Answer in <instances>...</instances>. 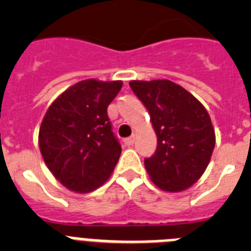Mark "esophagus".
I'll use <instances>...</instances> for the list:
<instances>
[{
    "mask_svg": "<svg viewBox=\"0 0 251 251\" xmlns=\"http://www.w3.org/2000/svg\"><path fill=\"white\" fill-rule=\"evenodd\" d=\"M134 142H136V137L132 136V137H129V138H126V139H124V145L128 146V147H129V146L134 145Z\"/></svg>",
    "mask_w": 251,
    "mask_h": 251,
    "instance_id": "obj_1",
    "label": "esophagus"
}]
</instances>
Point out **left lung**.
Wrapping results in <instances>:
<instances>
[{"mask_svg":"<svg viewBox=\"0 0 251 251\" xmlns=\"http://www.w3.org/2000/svg\"><path fill=\"white\" fill-rule=\"evenodd\" d=\"M129 86L150 113L157 136L156 152L145 159L151 179L170 192L191 187L205 172L215 147L207 110L171 80H133Z\"/></svg>","mask_w":251,"mask_h":251,"instance_id":"left-lung-1","label":"left lung"}]
</instances>
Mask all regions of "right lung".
<instances>
[{"label":"right lung","instance_id":"1","mask_svg":"<svg viewBox=\"0 0 251 251\" xmlns=\"http://www.w3.org/2000/svg\"><path fill=\"white\" fill-rule=\"evenodd\" d=\"M122 81L76 83L51 104L39 132V146L51 174L75 192H89L114 170L122 148L106 108Z\"/></svg>","mask_w":251,"mask_h":251}]
</instances>
